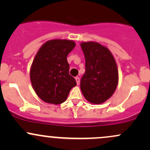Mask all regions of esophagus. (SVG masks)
<instances>
[{"instance_id":"obj_1","label":"esophagus","mask_w":150,"mask_h":150,"mask_svg":"<svg viewBox=\"0 0 150 150\" xmlns=\"http://www.w3.org/2000/svg\"><path fill=\"white\" fill-rule=\"evenodd\" d=\"M75 80H76V82H77V85H79V84H80V77H75Z\"/></svg>"}]
</instances>
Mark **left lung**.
<instances>
[{
    "label": "left lung",
    "instance_id": "1",
    "mask_svg": "<svg viewBox=\"0 0 150 150\" xmlns=\"http://www.w3.org/2000/svg\"><path fill=\"white\" fill-rule=\"evenodd\" d=\"M85 55V73L80 81V89L89 102L102 104L116 91L118 83L116 62L109 49L98 42H82Z\"/></svg>",
    "mask_w": 150,
    "mask_h": 150
}]
</instances>
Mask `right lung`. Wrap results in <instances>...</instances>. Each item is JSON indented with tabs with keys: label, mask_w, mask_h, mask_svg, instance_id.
Listing matches in <instances>:
<instances>
[{
	"label": "right lung",
	"mask_w": 150,
	"mask_h": 150,
	"mask_svg": "<svg viewBox=\"0 0 150 150\" xmlns=\"http://www.w3.org/2000/svg\"><path fill=\"white\" fill-rule=\"evenodd\" d=\"M75 43L67 39H52L44 43L34 57L30 80L37 96L44 102L63 103L76 81L69 74L67 56Z\"/></svg>",
	"instance_id": "add662e5"
}]
</instances>
